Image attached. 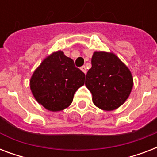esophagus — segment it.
Returning <instances> with one entry per match:
<instances>
[{"label":"esophagus","instance_id":"34e87169","mask_svg":"<svg viewBox=\"0 0 157 157\" xmlns=\"http://www.w3.org/2000/svg\"><path fill=\"white\" fill-rule=\"evenodd\" d=\"M81 70H82V71H83L84 73L86 74V72H87V70H86V66H82L81 67Z\"/></svg>","mask_w":157,"mask_h":157}]
</instances>
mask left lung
<instances>
[{"label": "left lung", "mask_w": 157, "mask_h": 157, "mask_svg": "<svg viewBox=\"0 0 157 157\" xmlns=\"http://www.w3.org/2000/svg\"><path fill=\"white\" fill-rule=\"evenodd\" d=\"M86 86L93 103L106 111L117 109L125 102L133 87V77L125 65L114 54L94 52Z\"/></svg>", "instance_id": "left-lung-1"}]
</instances>
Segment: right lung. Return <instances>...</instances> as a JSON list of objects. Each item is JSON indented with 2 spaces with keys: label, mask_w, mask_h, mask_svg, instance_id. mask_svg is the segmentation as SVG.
Instances as JSON below:
<instances>
[{
  "label": "right lung",
  "mask_w": 157,
  "mask_h": 157,
  "mask_svg": "<svg viewBox=\"0 0 157 157\" xmlns=\"http://www.w3.org/2000/svg\"><path fill=\"white\" fill-rule=\"evenodd\" d=\"M86 75L74 61L57 51L48 56L33 73L31 90L38 103L52 112L71 104L74 94L85 83Z\"/></svg>",
  "instance_id": "1"
}]
</instances>
